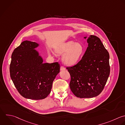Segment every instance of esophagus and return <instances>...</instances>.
<instances>
[{
    "label": "esophagus",
    "instance_id": "1",
    "mask_svg": "<svg viewBox=\"0 0 125 125\" xmlns=\"http://www.w3.org/2000/svg\"><path fill=\"white\" fill-rule=\"evenodd\" d=\"M60 70L61 71H63V70H65V68L64 67H63V66H61V68H60Z\"/></svg>",
    "mask_w": 125,
    "mask_h": 125
}]
</instances>
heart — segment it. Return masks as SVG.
<instances>
[{
    "label": "heart",
    "mask_w": 125,
    "mask_h": 125,
    "mask_svg": "<svg viewBox=\"0 0 125 125\" xmlns=\"http://www.w3.org/2000/svg\"><path fill=\"white\" fill-rule=\"evenodd\" d=\"M84 51V47L81 43L72 41L64 43L56 49L57 53L63 55V63L68 66H73L77 64L83 54ZM52 53L53 54H55L54 52Z\"/></svg>",
    "instance_id": "heart-1"
}]
</instances>
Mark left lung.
I'll use <instances>...</instances> for the list:
<instances>
[{"label":"left lung","mask_w":125,"mask_h":125,"mask_svg":"<svg viewBox=\"0 0 125 125\" xmlns=\"http://www.w3.org/2000/svg\"><path fill=\"white\" fill-rule=\"evenodd\" d=\"M87 42L88 47L81 60L76 65L66 67L71 76V90L80 98L99 95L110 73L109 53L100 39L90 35Z\"/></svg>","instance_id":"left-lung-1"}]
</instances>
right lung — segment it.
Segmentation results:
<instances>
[{
    "mask_svg": "<svg viewBox=\"0 0 125 125\" xmlns=\"http://www.w3.org/2000/svg\"><path fill=\"white\" fill-rule=\"evenodd\" d=\"M39 46L28 41L21 42L14 50L10 65V76L16 88L22 96L32 100L47 97L60 70L58 62H43L35 49Z\"/></svg>",
    "mask_w": 125,
    "mask_h": 125,
    "instance_id": "1",
    "label": "right lung"
}]
</instances>
